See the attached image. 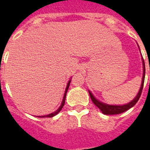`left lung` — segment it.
<instances>
[{"label": "left lung", "mask_w": 150, "mask_h": 150, "mask_svg": "<svg viewBox=\"0 0 150 150\" xmlns=\"http://www.w3.org/2000/svg\"><path fill=\"white\" fill-rule=\"evenodd\" d=\"M142 63H143V76H142V85H141V88L139 90L138 93L136 96V97L131 100V102H129L128 104H124V105H111V104H107L105 103H103L101 101L98 100L96 98H95V96L92 95L91 91H88L89 95H90V97H91V100L94 103V104L98 108H100V110L102 112V113H104L105 115H116V114H120V113L124 112L125 111L129 110V108H131L133 107L137 102L138 101L139 98L141 96L142 94V89H143V86H144V81H145V62H144V59L142 58Z\"/></svg>", "instance_id": "left-lung-1"}]
</instances>
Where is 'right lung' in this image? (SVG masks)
<instances>
[{"mask_svg":"<svg viewBox=\"0 0 150 150\" xmlns=\"http://www.w3.org/2000/svg\"><path fill=\"white\" fill-rule=\"evenodd\" d=\"M70 83H71V79L69 80L68 83L67 85V88H66V91H65V93H64V96H63V99H62V104L60 105V107L55 111V112H54L50 113L49 115H46V116H38V117H53V116H54L55 115H57L58 113L60 112V111L62 110V107L64 106V104H65V100H66V95H67V90H68L69 88V86H70Z\"/></svg>","mask_w":150,"mask_h":150,"instance_id":"obj_1","label":"right lung"}]
</instances>
